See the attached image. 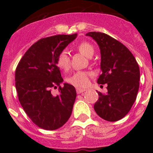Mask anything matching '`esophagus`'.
I'll return each mask as SVG.
<instances>
[{
  "label": "esophagus",
  "instance_id": "esophagus-1",
  "mask_svg": "<svg viewBox=\"0 0 153 153\" xmlns=\"http://www.w3.org/2000/svg\"><path fill=\"white\" fill-rule=\"evenodd\" d=\"M76 91H77V94H82L83 92L86 91V90H84V89H81V88H77L76 89Z\"/></svg>",
  "mask_w": 153,
  "mask_h": 153
}]
</instances>
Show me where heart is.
Listing matches in <instances>:
<instances>
[{"mask_svg":"<svg viewBox=\"0 0 153 153\" xmlns=\"http://www.w3.org/2000/svg\"><path fill=\"white\" fill-rule=\"evenodd\" d=\"M77 48L82 54L88 58L92 57L94 53V48L91 44L87 42H83L77 47ZM56 64L60 69L67 70L70 67L71 61H70L69 54L67 51H62L58 55L56 58ZM92 76V74L87 71H77L71 75L67 78V81L70 84L76 87H86L89 85L90 78Z\"/></svg>","mask_w":153,"mask_h":153,"instance_id":"obj_1","label":"heart"}]
</instances>
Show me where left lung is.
Instances as JSON below:
<instances>
[{
    "mask_svg": "<svg viewBox=\"0 0 153 153\" xmlns=\"http://www.w3.org/2000/svg\"><path fill=\"white\" fill-rule=\"evenodd\" d=\"M101 52V74L98 84H107L106 94L98 92L94 105L98 116L108 121L121 120L135 102L140 81L139 66L131 51L121 42L102 32H91Z\"/></svg>",
    "mask_w": 153,
    "mask_h": 153,
    "instance_id": "8db88e82",
    "label": "left lung"
}]
</instances>
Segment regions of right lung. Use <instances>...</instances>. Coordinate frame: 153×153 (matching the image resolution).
I'll use <instances>...</instances> for the list:
<instances>
[{"label": "right lung", "mask_w": 153, "mask_h": 153, "mask_svg": "<svg viewBox=\"0 0 153 153\" xmlns=\"http://www.w3.org/2000/svg\"><path fill=\"white\" fill-rule=\"evenodd\" d=\"M76 37L75 33L39 39L25 52L16 69V89L20 105L39 128L57 129L71 115L76 91L71 84L59 86L63 79L56 58ZM57 86L60 94L53 96L51 89Z\"/></svg>", "instance_id": "right-lung-1"}]
</instances>
